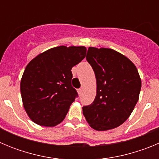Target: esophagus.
Instances as JSON below:
<instances>
[{
  "mask_svg": "<svg viewBox=\"0 0 159 159\" xmlns=\"http://www.w3.org/2000/svg\"><path fill=\"white\" fill-rule=\"evenodd\" d=\"M82 88H80V89H78V93H79V95H81V93H82Z\"/></svg>",
  "mask_w": 159,
  "mask_h": 159,
  "instance_id": "esophagus-1",
  "label": "esophagus"
}]
</instances>
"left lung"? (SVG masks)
<instances>
[{
  "label": "left lung",
  "instance_id": "8db88e82",
  "mask_svg": "<svg viewBox=\"0 0 159 159\" xmlns=\"http://www.w3.org/2000/svg\"><path fill=\"white\" fill-rule=\"evenodd\" d=\"M87 61L96 78L97 91L92 104L83 107L89 126L107 130L123 124L139 100L141 79L135 65L113 49L89 47Z\"/></svg>",
  "mask_w": 159,
  "mask_h": 159
}]
</instances>
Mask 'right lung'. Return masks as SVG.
Wrapping results in <instances>:
<instances>
[{"mask_svg":"<svg viewBox=\"0 0 159 159\" xmlns=\"http://www.w3.org/2000/svg\"><path fill=\"white\" fill-rule=\"evenodd\" d=\"M84 46H59L29 63L20 80L25 110L35 123L55 127L63 121L78 96L71 86L72 67L86 57Z\"/></svg>","mask_w":159,"mask_h":159,"instance_id":"add662e5","label":"right lung"}]
</instances>
